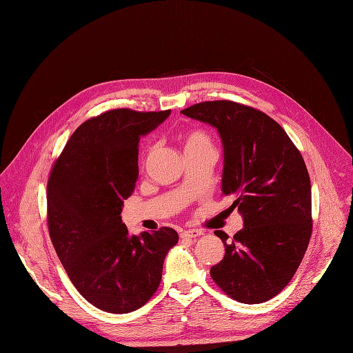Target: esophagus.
I'll use <instances>...</instances> for the list:
<instances>
[{"label": "esophagus", "instance_id": "esophagus-1", "mask_svg": "<svg viewBox=\"0 0 353 353\" xmlns=\"http://www.w3.org/2000/svg\"><path fill=\"white\" fill-rule=\"evenodd\" d=\"M201 236H203V232L199 230H186L181 232V237H185V239H198Z\"/></svg>", "mask_w": 353, "mask_h": 353}]
</instances>
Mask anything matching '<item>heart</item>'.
Wrapping results in <instances>:
<instances>
[{
  "label": "heart",
  "instance_id": "heart-1",
  "mask_svg": "<svg viewBox=\"0 0 353 353\" xmlns=\"http://www.w3.org/2000/svg\"><path fill=\"white\" fill-rule=\"evenodd\" d=\"M181 145H183L185 155L192 152H199V151H214V143L211 137L202 129H186L179 135Z\"/></svg>",
  "mask_w": 353,
  "mask_h": 353
}]
</instances>
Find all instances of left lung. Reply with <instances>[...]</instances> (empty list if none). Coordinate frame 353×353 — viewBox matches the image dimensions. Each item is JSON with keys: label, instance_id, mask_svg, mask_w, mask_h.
Listing matches in <instances>:
<instances>
[{"label": "left lung", "instance_id": "obj_1", "mask_svg": "<svg viewBox=\"0 0 353 353\" xmlns=\"http://www.w3.org/2000/svg\"><path fill=\"white\" fill-rule=\"evenodd\" d=\"M181 113L211 125L224 148L221 190L239 208L244 227L211 268L215 283L244 304L279 294L295 275L311 237V183L303 155L279 123L243 104L216 100Z\"/></svg>", "mask_w": 353, "mask_h": 353}]
</instances>
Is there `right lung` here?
<instances>
[{
  "mask_svg": "<svg viewBox=\"0 0 353 353\" xmlns=\"http://www.w3.org/2000/svg\"><path fill=\"white\" fill-rule=\"evenodd\" d=\"M172 110L116 109L77 128L48 181L49 236L71 282L90 304L125 314L157 291L173 228L130 236L123 201L138 177L139 139Z\"/></svg>",
  "mask_w": 353,
  "mask_h": 353,
  "instance_id": "obj_1",
  "label": "right lung"
}]
</instances>
